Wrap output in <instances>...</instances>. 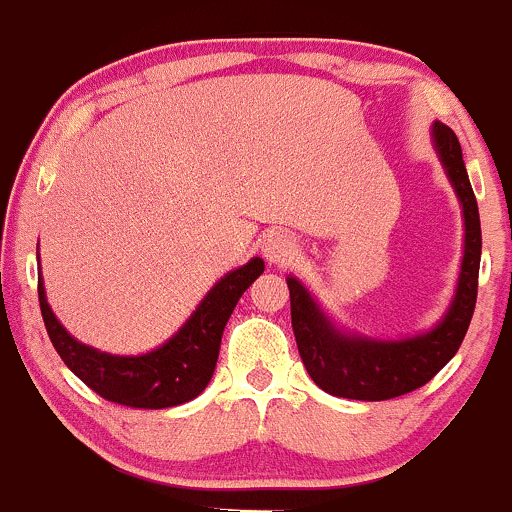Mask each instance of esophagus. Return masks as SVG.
I'll return each instance as SVG.
<instances>
[{"label":"esophagus","mask_w":512,"mask_h":512,"mask_svg":"<svg viewBox=\"0 0 512 512\" xmlns=\"http://www.w3.org/2000/svg\"><path fill=\"white\" fill-rule=\"evenodd\" d=\"M296 252H298L296 240L286 236V233H272V236H267V240H264L262 245V255L272 264L291 262L293 257H296Z\"/></svg>","instance_id":"obj_1"}]
</instances>
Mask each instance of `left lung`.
<instances>
[{"instance_id": "obj_1", "label": "left lung", "mask_w": 512, "mask_h": 512, "mask_svg": "<svg viewBox=\"0 0 512 512\" xmlns=\"http://www.w3.org/2000/svg\"><path fill=\"white\" fill-rule=\"evenodd\" d=\"M433 139L462 202L464 231H467L455 301L436 330L404 342H368V339L346 337L334 330L330 320L320 313L301 281L286 279L291 291V325L298 354L315 385L334 397L383 402L419 390L457 354L469 330L479 289V207L469 185L457 134L443 122H436Z\"/></svg>"}]
</instances>
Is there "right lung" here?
<instances>
[{"mask_svg": "<svg viewBox=\"0 0 512 512\" xmlns=\"http://www.w3.org/2000/svg\"><path fill=\"white\" fill-rule=\"evenodd\" d=\"M264 272L260 257L226 274L195 315L161 349L144 356H110L76 342L57 322L38 276V301L50 342L69 370L103 399L132 409H166L195 399L214 375L221 334L238 298Z\"/></svg>", "mask_w": 512, "mask_h": 512, "instance_id": "1", "label": "right lung"}]
</instances>
